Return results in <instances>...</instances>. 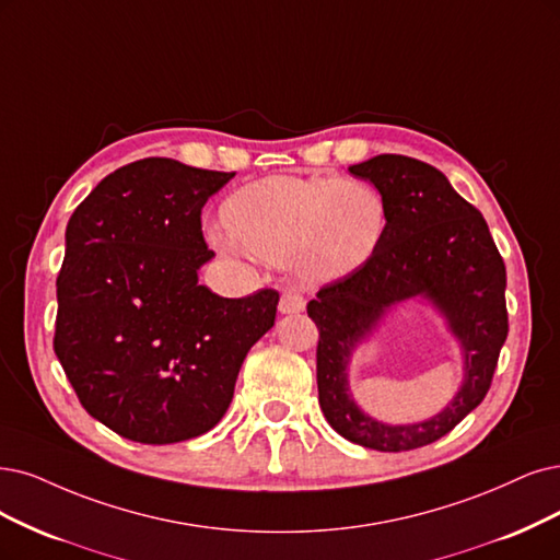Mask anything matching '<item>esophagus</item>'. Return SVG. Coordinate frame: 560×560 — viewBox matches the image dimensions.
<instances>
[{
    "mask_svg": "<svg viewBox=\"0 0 560 560\" xmlns=\"http://www.w3.org/2000/svg\"><path fill=\"white\" fill-rule=\"evenodd\" d=\"M304 306H306V300L298 291H285L279 300V312L281 314H300V312H304Z\"/></svg>",
    "mask_w": 560,
    "mask_h": 560,
    "instance_id": "34e87169",
    "label": "esophagus"
}]
</instances>
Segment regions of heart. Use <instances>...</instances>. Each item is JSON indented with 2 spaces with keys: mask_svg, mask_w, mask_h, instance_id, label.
I'll use <instances>...</instances> for the list:
<instances>
[{
  "mask_svg": "<svg viewBox=\"0 0 560 560\" xmlns=\"http://www.w3.org/2000/svg\"><path fill=\"white\" fill-rule=\"evenodd\" d=\"M228 252L293 265L312 283L337 281L381 248L389 210L374 184L337 177L275 175L242 186L223 205Z\"/></svg>",
  "mask_w": 560,
  "mask_h": 560,
  "instance_id": "obj_1",
  "label": "heart"
}]
</instances>
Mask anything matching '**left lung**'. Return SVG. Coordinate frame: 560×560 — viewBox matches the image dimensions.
<instances>
[{"label":"left lung","mask_w":560,"mask_h":560,"mask_svg":"<svg viewBox=\"0 0 560 560\" xmlns=\"http://www.w3.org/2000/svg\"><path fill=\"white\" fill-rule=\"evenodd\" d=\"M383 194L387 233L364 267L323 285L306 314L318 327L316 378L325 420L350 443L404 452L443 439L491 387L508 339L505 262L485 217L452 189L433 165L378 154L348 168ZM410 296H427L448 318L465 353V383L439 417L418 425H385L349 397L347 364L354 346L384 312Z\"/></svg>","instance_id":"obj_1"}]
</instances>
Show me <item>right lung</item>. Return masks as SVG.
Returning a JSON list of instances; mask_svg holds the SVG:
<instances>
[{"instance_id": "obj_1", "label": "right lung", "mask_w": 560, "mask_h": 560, "mask_svg": "<svg viewBox=\"0 0 560 560\" xmlns=\"http://www.w3.org/2000/svg\"><path fill=\"white\" fill-rule=\"evenodd\" d=\"M235 173L140 159L103 177L67 225L55 355L94 420L168 445L210 431L240 366L275 325L272 288L240 300L198 283L200 212Z\"/></svg>"}]
</instances>
